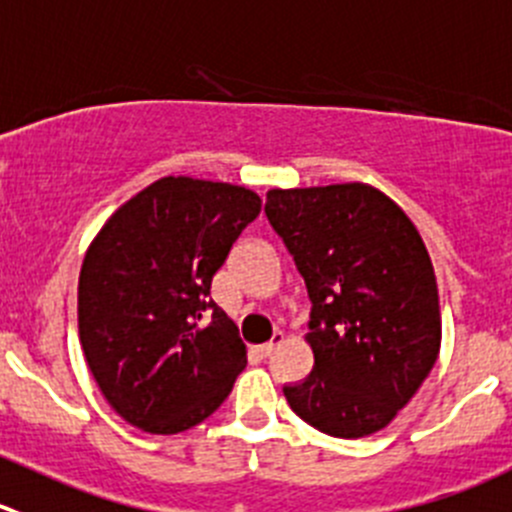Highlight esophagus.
<instances>
[{
	"label": "esophagus",
	"mask_w": 512,
	"mask_h": 512,
	"mask_svg": "<svg viewBox=\"0 0 512 512\" xmlns=\"http://www.w3.org/2000/svg\"><path fill=\"white\" fill-rule=\"evenodd\" d=\"M282 340H285V335H282V332H275V335H272V340L265 342V345H260V347H257V350H260L262 357H270L272 352H275V347L280 345Z\"/></svg>",
	"instance_id": "obj_1"
}]
</instances>
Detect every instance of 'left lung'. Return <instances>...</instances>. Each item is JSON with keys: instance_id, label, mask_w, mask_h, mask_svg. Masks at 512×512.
I'll list each match as a JSON object with an SVG mask.
<instances>
[{"instance_id": "1", "label": "left lung", "mask_w": 512, "mask_h": 512, "mask_svg": "<svg viewBox=\"0 0 512 512\" xmlns=\"http://www.w3.org/2000/svg\"><path fill=\"white\" fill-rule=\"evenodd\" d=\"M265 215L310 297L312 372L287 403L332 438H365L410 403L440 352L433 262L410 217L360 182L270 190Z\"/></svg>"}]
</instances>
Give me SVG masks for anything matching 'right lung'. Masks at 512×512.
<instances>
[{
  "label": "right lung",
  "mask_w": 512,
  "mask_h": 512,
  "mask_svg": "<svg viewBox=\"0 0 512 512\" xmlns=\"http://www.w3.org/2000/svg\"><path fill=\"white\" fill-rule=\"evenodd\" d=\"M262 200L227 182L162 177L99 230L79 272V342L114 413L152 435L210 418L245 370L215 272Z\"/></svg>",
  "instance_id": "1"
}]
</instances>
